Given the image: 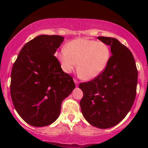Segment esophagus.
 <instances>
[{
  "instance_id": "34e87169",
  "label": "esophagus",
  "mask_w": 148,
  "mask_h": 148,
  "mask_svg": "<svg viewBox=\"0 0 148 148\" xmlns=\"http://www.w3.org/2000/svg\"><path fill=\"white\" fill-rule=\"evenodd\" d=\"M73 80H74V82H75V85L78 86V81L77 80V79H75V78H74V79H73Z\"/></svg>"
}]
</instances>
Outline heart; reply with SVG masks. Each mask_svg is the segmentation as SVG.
<instances>
[{
	"instance_id": "heart-1",
	"label": "heart",
	"mask_w": 148,
	"mask_h": 148,
	"mask_svg": "<svg viewBox=\"0 0 148 148\" xmlns=\"http://www.w3.org/2000/svg\"><path fill=\"white\" fill-rule=\"evenodd\" d=\"M110 55L109 47L104 43L78 38L70 41L56 56L64 73L73 72L78 62V75L85 80H91L105 70Z\"/></svg>"
}]
</instances>
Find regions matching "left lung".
<instances>
[{
  "instance_id": "8db88e82",
  "label": "left lung",
  "mask_w": 148,
  "mask_h": 148,
  "mask_svg": "<svg viewBox=\"0 0 148 148\" xmlns=\"http://www.w3.org/2000/svg\"><path fill=\"white\" fill-rule=\"evenodd\" d=\"M98 38L110 46L112 56L99 76L79 84L84 94L80 107L90 125L106 129L122 121L131 109L136 95L138 70L126 46L113 38Z\"/></svg>"
}]
</instances>
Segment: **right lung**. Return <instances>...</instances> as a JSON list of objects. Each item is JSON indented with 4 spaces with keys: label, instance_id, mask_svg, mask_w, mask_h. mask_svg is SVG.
<instances>
[{
    "label": "right lung",
    "instance_id": "1",
    "mask_svg": "<svg viewBox=\"0 0 148 148\" xmlns=\"http://www.w3.org/2000/svg\"><path fill=\"white\" fill-rule=\"evenodd\" d=\"M64 40L41 35L23 46L13 64L10 94L17 113L27 124L44 127L54 122L61 103L75 87L54 54Z\"/></svg>",
    "mask_w": 148,
    "mask_h": 148
}]
</instances>
